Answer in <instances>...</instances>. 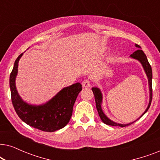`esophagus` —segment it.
I'll return each instance as SVG.
<instances>
[{
	"mask_svg": "<svg viewBox=\"0 0 160 160\" xmlns=\"http://www.w3.org/2000/svg\"><path fill=\"white\" fill-rule=\"evenodd\" d=\"M83 87H85V88H88V87H90V82L88 79H85L82 82V83Z\"/></svg>",
	"mask_w": 160,
	"mask_h": 160,
	"instance_id": "34e87169",
	"label": "esophagus"
}]
</instances>
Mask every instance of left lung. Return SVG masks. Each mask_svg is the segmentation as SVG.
Returning <instances> with one entry per match:
<instances>
[{"instance_id": "left-lung-1", "label": "left lung", "mask_w": 160, "mask_h": 160, "mask_svg": "<svg viewBox=\"0 0 160 160\" xmlns=\"http://www.w3.org/2000/svg\"><path fill=\"white\" fill-rule=\"evenodd\" d=\"M135 47H136L137 48H138L139 49H138L135 52H133V53L131 54L130 57L133 59H135V60H138L139 62L141 63L142 66H143V69H144V71H145L146 76H147L148 82V87H149V102H148V107L146 108V111H144L143 114H142L141 117L138 119H139L140 118H141L146 112H147L148 109L149 108V107H150L151 102H152V67H151L149 62H148V59H147V58H146V54H144V52L141 49V47L138 44H135ZM92 90L94 95H95L96 108H97L98 114H99L100 119H101V120L103 123H105L106 124H108V125L119 126V127H122V128H123V127L130 125V124H132L133 122H136L138 120V119H136L135 121L130 122V123H129V124H119V123H117V122L112 121V120H111L109 118L106 117V115L105 114V113H103V111H102V110L101 105H102V95L101 91H100V89L99 88H98V87H92Z\"/></svg>"}]
</instances>
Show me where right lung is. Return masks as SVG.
<instances>
[{
  "label": "right lung",
  "instance_id": "1",
  "mask_svg": "<svg viewBox=\"0 0 160 160\" xmlns=\"http://www.w3.org/2000/svg\"><path fill=\"white\" fill-rule=\"evenodd\" d=\"M22 54L15 60L9 78L12 101L15 111L24 122L32 128L44 132L60 130L71 119L73 105L82 89V84L78 82L64 87L44 104L37 106L28 103L19 96L15 83L18 73V63Z\"/></svg>",
  "mask_w": 160,
  "mask_h": 160
}]
</instances>
